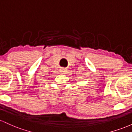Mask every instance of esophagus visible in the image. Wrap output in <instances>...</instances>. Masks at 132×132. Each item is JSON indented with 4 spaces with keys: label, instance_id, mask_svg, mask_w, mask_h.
Instances as JSON below:
<instances>
[{
    "label": "esophagus",
    "instance_id": "1",
    "mask_svg": "<svg viewBox=\"0 0 132 132\" xmlns=\"http://www.w3.org/2000/svg\"><path fill=\"white\" fill-rule=\"evenodd\" d=\"M60 72H61V73H65V72H66V69H65V68H61V69H60Z\"/></svg>",
    "mask_w": 132,
    "mask_h": 132
}]
</instances>
